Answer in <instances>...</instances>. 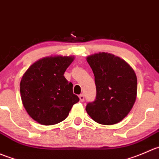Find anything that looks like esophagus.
Masks as SVG:
<instances>
[{
    "label": "esophagus",
    "instance_id": "1",
    "mask_svg": "<svg viewBox=\"0 0 159 159\" xmlns=\"http://www.w3.org/2000/svg\"><path fill=\"white\" fill-rule=\"evenodd\" d=\"M79 97H80V101H81V102L84 101V96H83V94H81V95H80Z\"/></svg>",
    "mask_w": 159,
    "mask_h": 159
}]
</instances>
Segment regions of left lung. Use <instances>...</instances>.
Returning a JSON list of instances; mask_svg holds the SVG:
<instances>
[{"label":"left lung","instance_id":"1","mask_svg":"<svg viewBox=\"0 0 159 159\" xmlns=\"http://www.w3.org/2000/svg\"><path fill=\"white\" fill-rule=\"evenodd\" d=\"M95 78L97 97L86 111L97 123L111 125L121 121L132 109L137 97V76L124 59L108 52L86 57Z\"/></svg>","mask_w":159,"mask_h":159}]
</instances>
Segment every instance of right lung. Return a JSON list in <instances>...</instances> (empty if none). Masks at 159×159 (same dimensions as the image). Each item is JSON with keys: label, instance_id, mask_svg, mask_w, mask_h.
<instances>
[{"label": "right lung", "instance_id": "add662e5", "mask_svg": "<svg viewBox=\"0 0 159 159\" xmlns=\"http://www.w3.org/2000/svg\"><path fill=\"white\" fill-rule=\"evenodd\" d=\"M74 56H49L34 62L21 78L20 93L28 115L42 125H53L68 117L80 99L64 73Z\"/></svg>", "mask_w": 159, "mask_h": 159}]
</instances>
